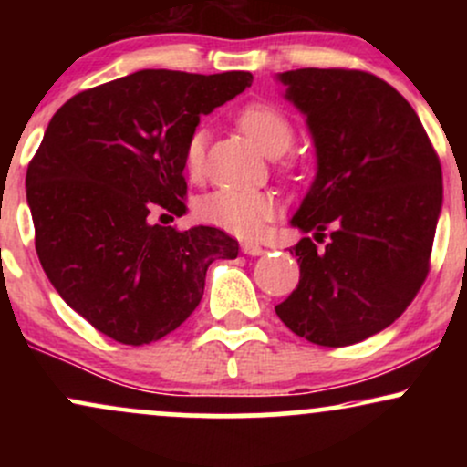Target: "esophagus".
Here are the masks:
<instances>
[{
    "label": "esophagus",
    "mask_w": 467,
    "mask_h": 467,
    "mask_svg": "<svg viewBox=\"0 0 467 467\" xmlns=\"http://www.w3.org/2000/svg\"><path fill=\"white\" fill-rule=\"evenodd\" d=\"M241 252H244V254H250V256H259V254H264V248H261L259 244H252V241H245V244H241Z\"/></svg>",
    "instance_id": "1"
}]
</instances>
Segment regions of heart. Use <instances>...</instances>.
<instances>
[{
    "label": "heart",
    "mask_w": 467,
    "mask_h": 467,
    "mask_svg": "<svg viewBox=\"0 0 467 467\" xmlns=\"http://www.w3.org/2000/svg\"><path fill=\"white\" fill-rule=\"evenodd\" d=\"M239 130L250 138L261 151L278 155L287 151L294 140V125L272 103H248L237 111ZM206 130L197 127L191 131L184 144V166L192 180L203 173V155H206ZM289 166V162H283ZM197 217L208 226H215L234 234V237H256L265 223L276 215V202L270 192L217 189L200 197L195 206Z\"/></svg>",
    "instance_id": "1"
}]
</instances>
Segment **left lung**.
<instances>
[{
	"label": "left lung",
	"mask_w": 467,
	"mask_h": 467,
	"mask_svg": "<svg viewBox=\"0 0 467 467\" xmlns=\"http://www.w3.org/2000/svg\"><path fill=\"white\" fill-rule=\"evenodd\" d=\"M278 78L307 116L318 173L292 219L316 244L289 248L301 281L276 314L314 345L347 347L395 323L426 281L441 164L409 100L375 74L303 67Z\"/></svg>",
	"instance_id": "obj_1"
}]
</instances>
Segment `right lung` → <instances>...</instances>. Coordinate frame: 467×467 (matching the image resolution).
I'll list each match as a JSON object with an SVG mask.
<instances>
[{
	"label": "right lung",
	"mask_w": 467,
	"mask_h": 467,
	"mask_svg": "<svg viewBox=\"0 0 467 467\" xmlns=\"http://www.w3.org/2000/svg\"><path fill=\"white\" fill-rule=\"evenodd\" d=\"M248 85L250 72L140 69L52 116L26 173L35 248L63 301L100 334L160 340L195 312L208 265L239 254L223 230L149 217L184 215V144L202 114Z\"/></svg>",
	"instance_id": "obj_1"
}]
</instances>
